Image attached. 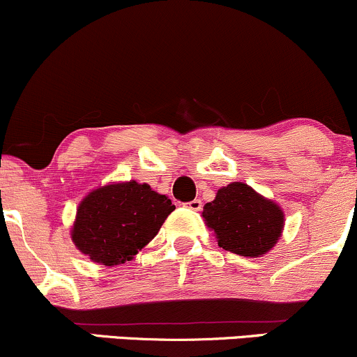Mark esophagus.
<instances>
[{"mask_svg": "<svg viewBox=\"0 0 357 357\" xmlns=\"http://www.w3.org/2000/svg\"><path fill=\"white\" fill-rule=\"evenodd\" d=\"M186 206L193 211H199L202 210V199H193V202H188Z\"/></svg>", "mask_w": 357, "mask_h": 357, "instance_id": "34e87169", "label": "esophagus"}]
</instances>
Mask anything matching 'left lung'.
Returning <instances> with one entry per match:
<instances>
[{"label": "left lung", "mask_w": 357, "mask_h": 357, "mask_svg": "<svg viewBox=\"0 0 357 357\" xmlns=\"http://www.w3.org/2000/svg\"><path fill=\"white\" fill-rule=\"evenodd\" d=\"M203 218L222 249L245 257L269 252L284 225L281 206L245 183L220 188L213 202L203 206Z\"/></svg>", "instance_id": "left-lung-1"}]
</instances>
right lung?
<instances>
[{"label":"right lung","mask_w":357,"mask_h":357,"mask_svg":"<svg viewBox=\"0 0 357 357\" xmlns=\"http://www.w3.org/2000/svg\"><path fill=\"white\" fill-rule=\"evenodd\" d=\"M174 205L166 195L132 179L101 186L77 206L70 238L91 261L123 264L158 236Z\"/></svg>","instance_id":"1"}]
</instances>
